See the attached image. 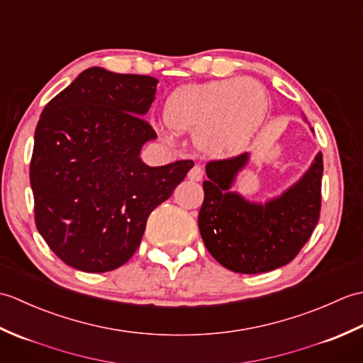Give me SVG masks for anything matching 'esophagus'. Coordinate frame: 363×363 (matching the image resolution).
Instances as JSON below:
<instances>
[{"label":"esophagus","mask_w":363,"mask_h":363,"mask_svg":"<svg viewBox=\"0 0 363 363\" xmlns=\"http://www.w3.org/2000/svg\"><path fill=\"white\" fill-rule=\"evenodd\" d=\"M204 176V169L201 165H195L191 167V169L189 172V179L190 181H201Z\"/></svg>","instance_id":"34e87169"}]
</instances>
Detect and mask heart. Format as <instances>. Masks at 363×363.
Returning a JSON list of instances; mask_svg holds the SVG:
<instances>
[{
    "mask_svg": "<svg viewBox=\"0 0 363 363\" xmlns=\"http://www.w3.org/2000/svg\"><path fill=\"white\" fill-rule=\"evenodd\" d=\"M268 98L259 82L248 78L189 86L167 99V125L194 133L207 156L229 157L242 152L264 121Z\"/></svg>",
    "mask_w": 363,
    "mask_h": 363,
    "instance_id": "heart-1",
    "label": "heart"
}]
</instances>
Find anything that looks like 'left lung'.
I'll return each mask as SVG.
<instances>
[{"mask_svg":"<svg viewBox=\"0 0 363 363\" xmlns=\"http://www.w3.org/2000/svg\"><path fill=\"white\" fill-rule=\"evenodd\" d=\"M246 162L248 152L206 165L198 226L215 260L230 272L256 274L287 265L311 238L321 211L323 154L301 181L264 206L229 191Z\"/></svg>","mask_w":363,"mask_h":363,"instance_id":"obj_1","label":"left lung"}]
</instances>
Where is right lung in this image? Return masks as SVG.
Returning <instances> with one entry per match:
<instances>
[{
	"instance_id": "add662e5",
	"label": "right lung",
	"mask_w": 363,
	"mask_h": 363,
	"mask_svg": "<svg viewBox=\"0 0 363 363\" xmlns=\"http://www.w3.org/2000/svg\"><path fill=\"white\" fill-rule=\"evenodd\" d=\"M157 79L94 67L45 106L29 179L38 233L76 269L104 273L133 257L150 213L172 196L194 160L148 167L157 137L143 115Z\"/></svg>"
}]
</instances>
